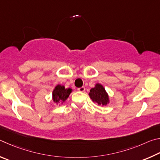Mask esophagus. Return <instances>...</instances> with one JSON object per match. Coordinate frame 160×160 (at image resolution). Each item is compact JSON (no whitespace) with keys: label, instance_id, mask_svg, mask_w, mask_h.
Here are the masks:
<instances>
[{"label":"esophagus","instance_id":"obj_1","mask_svg":"<svg viewBox=\"0 0 160 160\" xmlns=\"http://www.w3.org/2000/svg\"><path fill=\"white\" fill-rule=\"evenodd\" d=\"M85 90H86V89H85L84 87H81V88H78V91H80V92H84Z\"/></svg>","mask_w":160,"mask_h":160}]
</instances>
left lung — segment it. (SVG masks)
Masks as SVG:
<instances>
[{
  "label": "left lung",
  "instance_id": "left-lung-1",
  "mask_svg": "<svg viewBox=\"0 0 160 160\" xmlns=\"http://www.w3.org/2000/svg\"><path fill=\"white\" fill-rule=\"evenodd\" d=\"M88 95L93 102H96L98 105L105 106L110 102V96L105 91V88L99 83H96L95 87L91 89Z\"/></svg>",
  "mask_w": 160,
  "mask_h": 160
}]
</instances>
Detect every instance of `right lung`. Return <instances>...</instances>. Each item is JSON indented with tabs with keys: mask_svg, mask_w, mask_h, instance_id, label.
Segmentation results:
<instances>
[{
	"mask_svg": "<svg viewBox=\"0 0 160 160\" xmlns=\"http://www.w3.org/2000/svg\"><path fill=\"white\" fill-rule=\"evenodd\" d=\"M72 92V88H66L64 86L61 84L56 85L52 93V101L59 105L63 104V102H65L66 100L68 98Z\"/></svg>",
	"mask_w": 160,
	"mask_h": 160,
	"instance_id": "1",
	"label": "right lung"
}]
</instances>
